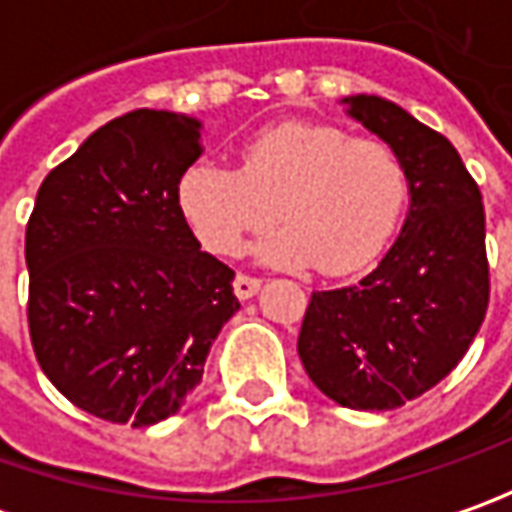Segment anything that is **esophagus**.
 Segmentation results:
<instances>
[{
	"label": "esophagus",
	"mask_w": 512,
	"mask_h": 512,
	"mask_svg": "<svg viewBox=\"0 0 512 512\" xmlns=\"http://www.w3.org/2000/svg\"><path fill=\"white\" fill-rule=\"evenodd\" d=\"M259 279L256 276H247V273H236V279H233V293L239 296V299H250L256 290H259Z\"/></svg>",
	"instance_id": "1"
}]
</instances>
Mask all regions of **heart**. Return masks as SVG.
Returning <instances> with one entry per match:
<instances>
[{"label":"heart","mask_w":512,"mask_h":512,"mask_svg":"<svg viewBox=\"0 0 512 512\" xmlns=\"http://www.w3.org/2000/svg\"><path fill=\"white\" fill-rule=\"evenodd\" d=\"M407 196L396 150L325 122L259 130L239 153V170L199 162L179 182V207L205 250L236 256L276 210L282 227L259 242V256L313 265L325 276L373 265L402 222Z\"/></svg>","instance_id":"heart-1"}]
</instances>
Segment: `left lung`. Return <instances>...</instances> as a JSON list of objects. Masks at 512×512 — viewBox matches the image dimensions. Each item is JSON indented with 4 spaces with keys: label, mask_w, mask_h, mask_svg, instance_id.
<instances>
[{
    "label": "left lung",
    "mask_w": 512,
    "mask_h": 512,
    "mask_svg": "<svg viewBox=\"0 0 512 512\" xmlns=\"http://www.w3.org/2000/svg\"><path fill=\"white\" fill-rule=\"evenodd\" d=\"M347 113L402 156L410 210L402 233L359 285L316 290L299 359L327 399L396 410L462 362L490 302L482 190L462 156L382 96H347Z\"/></svg>",
    "instance_id": "left-lung-1"
}]
</instances>
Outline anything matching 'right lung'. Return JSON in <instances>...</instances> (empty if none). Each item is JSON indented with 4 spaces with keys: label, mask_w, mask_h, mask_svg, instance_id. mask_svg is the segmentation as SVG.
<instances>
[{
    "label": "right lung",
    "mask_w": 512,
    "mask_h": 512,
    "mask_svg": "<svg viewBox=\"0 0 512 512\" xmlns=\"http://www.w3.org/2000/svg\"><path fill=\"white\" fill-rule=\"evenodd\" d=\"M199 122L130 110L45 176L25 233L36 362L85 413L148 427L173 416L239 310L233 270L179 207Z\"/></svg>",
    "instance_id": "right-lung-1"
}]
</instances>
